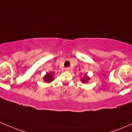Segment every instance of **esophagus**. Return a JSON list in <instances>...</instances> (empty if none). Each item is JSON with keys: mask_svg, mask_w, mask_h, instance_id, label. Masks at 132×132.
<instances>
[{"mask_svg": "<svg viewBox=\"0 0 132 132\" xmlns=\"http://www.w3.org/2000/svg\"><path fill=\"white\" fill-rule=\"evenodd\" d=\"M65 69H66V71H70L71 68H69V67H67V68H65Z\"/></svg>", "mask_w": 132, "mask_h": 132, "instance_id": "34e87169", "label": "esophagus"}]
</instances>
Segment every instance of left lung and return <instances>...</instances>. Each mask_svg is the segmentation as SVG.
<instances>
[{
    "label": "left lung",
    "instance_id": "1",
    "mask_svg": "<svg viewBox=\"0 0 132 132\" xmlns=\"http://www.w3.org/2000/svg\"><path fill=\"white\" fill-rule=\"evenodd\" d=\"M88 78H86V77H85V79H82V81L83 82H87V81L89 80Z\"/></svg>",
    "mask_w": 132,
    "mask_h": 132
}]
</instances>
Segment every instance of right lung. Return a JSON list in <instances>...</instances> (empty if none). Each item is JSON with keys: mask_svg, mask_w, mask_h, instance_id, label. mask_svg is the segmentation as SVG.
<instances>
[{"mask_svg": "<svg viewBox=\"0 0 132 132\" xmlns=\"http://www.w3.org/2000/svg\"><path fill=\"white\" fill-rule=\"evenodd\" d=\"M45 81L47 82H50L52 81H53V75L51 72L50 73H47L45 77L43 78Z\"/></svg>", "mask_w": 132, "mask_h": 132, "instance_id": "obj_1", "label": "right lung"}]
</instances>
